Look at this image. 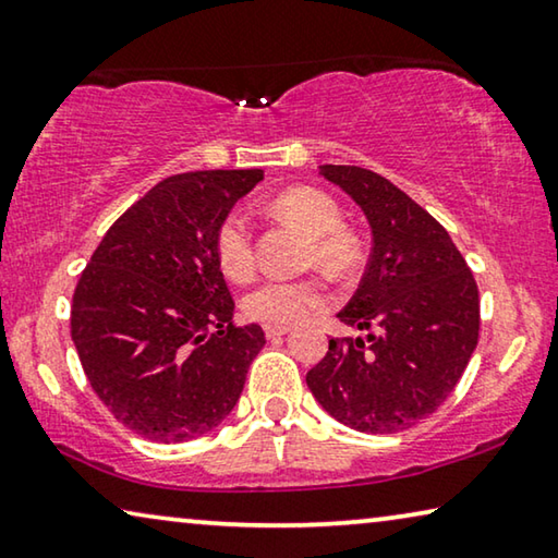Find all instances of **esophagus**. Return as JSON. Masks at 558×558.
Instances as JSON below:
<instances>
[{
    "label": "esophagus",
    "instance_id": "34e87169",
    "mask_svg": "<svg viewBox=\"0 0 558 558\" xmlns=\"http://www.w3.org/2000/svg\"><path fill=\"white\" fill-rule=\"evenodd\" d=\"M289 332H292V327H287V325H266L264 327L266 339H277V337L289 335Z\"/></svg>",
    "mask_w": 558,
    "mask_h": 558
}]
</instances>
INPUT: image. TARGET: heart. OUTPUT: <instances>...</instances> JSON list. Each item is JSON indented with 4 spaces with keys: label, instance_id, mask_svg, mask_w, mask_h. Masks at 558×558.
Returning <instances> with one entry per match:
<instances>
[{
    "label": "heart",
    "instance_id": "1",
    "mask_svg": "<svg viewBox=\"0 0 558 558\" xmlns=\"http://www.w3.org/2000/svg\"><path fill=\"white\" fill-rule=\"evenodd\" d=\"M269 208L279 219L294 223L312 239L310 262L329 274L350 271L360 259L357 239L342 229V211L325 191L296 185L274 196ZM216 259L233 281L254 271L252 226L241 211H231L216 231ZM327 302L325 289L314 279H269L244 296V312L264 325H294Z\"/></svg>",
    "mask_w": 558,
    "mask_h": 558
}]
</instances>
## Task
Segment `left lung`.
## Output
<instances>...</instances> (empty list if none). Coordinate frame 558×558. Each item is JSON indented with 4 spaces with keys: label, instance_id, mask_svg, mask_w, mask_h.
<instances>
[{
    "label": "left lung",
    "instance_id": "left-lung-1",
    "mask_svg": "<svg viewBox=\"0 0 558 558\" xmlns=\"http://www.w3.org/2000/svg\"><path fill=\"white\" fill-rule=\"evenodd\" d=\"M362 208L373 254L337 314L365 337L329 339L306 373L322 408L360 433H398L438 410L478 344V287L448 231L408 193L357 166H319Z\"/></svg>",
    "mask_w": 558,
    "mask_h": 558
}]
</instances>
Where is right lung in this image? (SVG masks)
<instances>
[{
    "label": "right lung",
    "instance_id": "right-lung-1",
    "mask_svg": "<svg viewBox=\"0 0 558 558\" xmlns=\"http://www.w3.org/2000/svg\"><path fill=\"white\" fill-rule=\"evenodd\" d=\"M264 171L160 181L110 226L72 296V342L87 383L125 427L156 442L214 430L264 347L233 327L216 231Z\"/></svg>",
    "mask_w": 558,
    "mask_h": 558
}]
</instances>
